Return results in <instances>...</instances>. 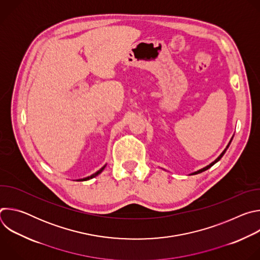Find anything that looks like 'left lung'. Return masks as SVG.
<instances>
[{"mask_svg": "<svg viewBox=\"0 0 260 260\" xmlns=\"http://www.w3.org/2000/svg\"><path fill=\"white\" fill-rule=\"evenodd\" d=\"M233 138H234V137H232V139H231V141H230V142H229V144H228V146H226V147H225V149H224V150H223V151H222V152H221V154H220V155H219V156H218V157H217V158H216V159H215V160H214V161H212V162H211V164H210V165H208V166H206V167H205V168H203V169H201V170H198V171H196V172H193V173H190V174H189V175H197V174H200V173H202V172H205V171H207V170H208V169H210V168H211V167H212V166H214V165H215V164H216V162H218V161H219V160H220V159H221V157H222V156H223V155H224V153H225V152H226V150H228V148H229V147H230V145H231V143H232V141H233Z\"/></svg>", "mask_w": 260, "mask_h": 260, "instance_id": "8db88e82", "label": "left lung"}]
</instances>
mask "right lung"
Wrapping results in <instances>:
<instances>
[{"instance_id":"1","label":"right lung","mask_w":260,"mask_h":260,"mask_svg":"<svg viewBox=\"0 0 260 260\" xmlns=\"http://www.w3.org/2000/svg\"><path fill=\"white\" fill-rule=\"evenodd\" d=\"M106 166H107V165H105V166H104V167H103V168H101V169H100V170H99V171H98V172H95V173H94V174H92V175H90V176H88V177H85V178H82V179H77V180H76V181H87V180H89V179H92V178H94V177H96V176H98V175H100V174H101V173H102V172H103V171H104V169H105V168H106Z\"/></svg>"}]
</instances>
